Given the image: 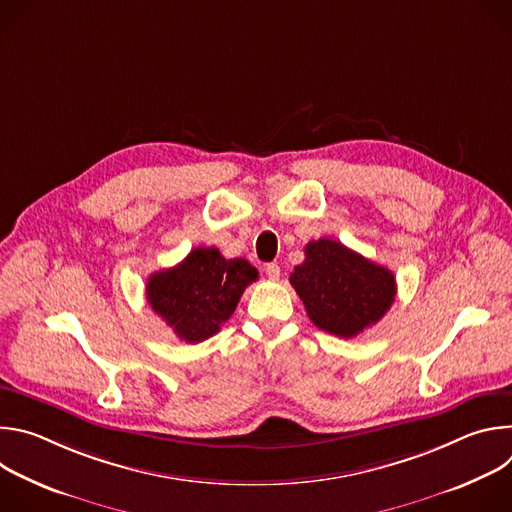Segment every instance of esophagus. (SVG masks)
Here are the masks:
<instances>
[{
  "label": "esophagus",
  "mask_w": 512,
  "mask_h": 512,
  "mask_svg": "<svg viewBox=\"0 0 512 512\" xmlns=\"http://www.w3.org/2000/svg\"><path fill=\"white\" fill-rule=\"evenodd\" d=\"M265 273H267V277H269V279H279V275H281V267H279L277 263H269V265L265 267Z\"/></svg>",
  "instance_id": "34e87169"
}]
</instances>
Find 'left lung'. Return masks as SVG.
Returning <instances> with one entry per match:
<instances>
[{
	"instance_id": "1",
	"label": "left lung",
	"mask_w": 512,
	"mask_h": 512,
	"mask_svg": "<svg viewBox=\"0 0 512 512\" xmlns=\"http://www.w3.org/2000/svg\"><path fill=\"white\" fill-rule=\"evenodd\" d=\"M308 318L324 332L354 338L377 324L395 302V275L332 239L306 245V259L289 275Z\"/></svg>"
}]
</instances>
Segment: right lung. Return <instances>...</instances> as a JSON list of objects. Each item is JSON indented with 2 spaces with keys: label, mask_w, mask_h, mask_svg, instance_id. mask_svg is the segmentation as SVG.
<instances>
[{
  "label": "right lung",
  "mask_w": 512,
  "mask_h": 512,
  "mask_svg": "<svg viewBox=\"0 0 512 512\" xmlns=\"http://www.w3.org/2000/svg\"><path fill=\"white\" fill-rule=\"evenodd\" d=\"M255 279L257 269L249 261L225 259L216 247H196L176 267L152 273L145 296L180 340L196 344L221 330Z\"/></svg>",
  "instance_id": "obj_1"
}]
</instances>
